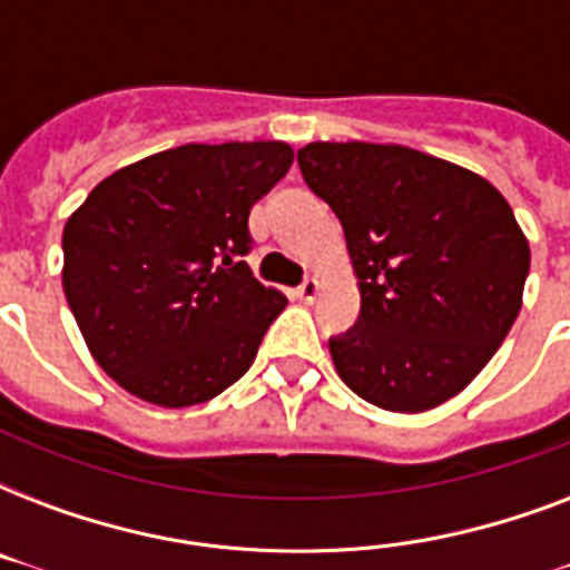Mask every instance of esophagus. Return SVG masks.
Returning a JSON list of instances; mask_svg holds the SVG:
<instances>
[{"label": "esophagus", "instance_id": "obj_1", "mask_svg": "<svg viewBox=\"0 0 570 570\" xmlns=\"http://www.w3.org/2000/svg\"><path fill=\"white\" fill-rule=\"evenodd\" d=\"M295 295H298L302 302H316V298L322 295V284L316 281V277H307V281L295 289Z\"/></svg>", "mask_w": 570, "mask_h": 570}]
</instances>
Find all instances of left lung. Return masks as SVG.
<instances>
[{
  "label": "left lung",
  "mask_w": 570,
  "mask_h": 570,
  "mask_svg": "<svg viewBox=\"0 0 570 570\" xmlns=\"http://www.w3.org/2000/svg\"><path fill=\"white\" fill-rule=\"evenodd\" d=\"M304 183L337 213L361 316L328 340L361 399L420 414L459 396L512 331L530 242L479 174L402 145L313 141Z\"/></svg>",
  "instance_id": "obj_1"
}]
</instances>
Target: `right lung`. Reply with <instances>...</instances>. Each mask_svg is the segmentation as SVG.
Here are the masks:
<instances>
[{
    "instance_id": "1",
    "label": "right lung",
    "mask_w": 570,
    "mask_h": 570,
    "mask_svg": "<svg viewBox=\"0 0 570 570\" xmlns=\"http://www.w3.org/2000/svg\"><path fill=\"white\" fill-rule=\"evenodd\" d=\"M289 165L284 141L171 147L97 183L67 218V304L127 393L189 407L248 373L286 307L242 259L248 215Z\"/></svg>"
}]
</instances>
